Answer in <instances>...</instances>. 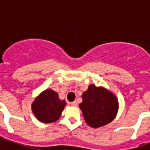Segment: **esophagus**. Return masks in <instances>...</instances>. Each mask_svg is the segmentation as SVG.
Masks as SVG:
<instances>
[{"label":"esophagus","instance_id":"34e87169","mask_svg":"<svg viewBox=\"0 0 150 150\" xmlns=\"http://www.w3.org/2000/svg\"><path fill=\"white\" fill-rule=\"evenodd\" d=\"M71 104L74 106V107H77L78 106V102L77 101H74V102H71Z\"/></svg>","mask_w":150,"mask_h":150}]
</instances>
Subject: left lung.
<instances>
[{"label":"left lung","mask_w":150,"mask_h":150,"mask_svg":"<svg viewBox=\"0 0 150 150\" xmlns=\"http://www.w3.org/2000/svg\"><path fill=\"white\" fill-rule=\"evenodd\" d=\"M79 107L87 125L100 128L111 122L118 110V100L114 93L103 87L89 85L82 93Z\"/></svg>","instance_id":"left-lung-1"}]
</instances>
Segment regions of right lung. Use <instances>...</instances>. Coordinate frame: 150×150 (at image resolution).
Segmentation results:
<instances>
[{
    "label": "right lung",
    "mask_w": 150,
    "mask_h": 150,
    "mask_svg": "<svg viewBox=\"0 0 150 150\" xmlns=\"http://www.w3.org/2000/svg\"><path fill=\"white\" fill-rule=\"evenodd\" d=\"M65 100L59 99L56 92L48 89L42 92L32 103L35 117L43 123H53L57 121L65 107Z\"/></svg>",
    "instance_id": "obj_1"
}]
</instances>
